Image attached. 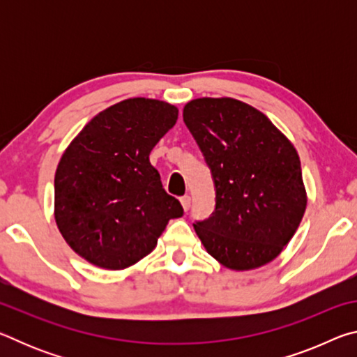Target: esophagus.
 Masks as SVG:
<instances>
[{
  "mask_svg": "<svg viewBox=\"0 0 357 357\" xmlns=\"http://www.w3.org/2000/svg\"><path fill=\"white\" fill-rule=\"evenodd\" d=\"M181 204H183L184 211L189 209V208H190V197H189V195H184V197H181Z\"/></svg>",
  "mask_w": 357,
  "mask_h": 357,
  "instance_id": "obj_1",
  "label": "esophagus"
}]
</instances>
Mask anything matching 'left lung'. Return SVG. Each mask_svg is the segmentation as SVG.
Instances as JSON below:
<instances>
[{"label":"left lung","mask_w":357,"mask_h":357,"mask_svg":"<svg viewBox=\"0 0 357 357\" xmlns=\"http://www.w3.org/2000/svg\"><path fill=\"white\" fill-rule=\"evenodd\" d=\"M183 118L215 185L214 213L193 223L204 249L233 271L271 263L305 213L298 151L266 114L231 98L193 99Z\"/></svg>","instance_id":"1"}]
</instances>
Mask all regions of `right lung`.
Returning <instances> with one entry per match:
<instances>
[{"label":"right lung","instance_id":"obj_1","mask_svg":"<svg viewBox=\"0 0 357 357\" xmlns=\"http://www.w3.org/2000/svg\"><path fill=\"white\" fill-rule=\"evenodd\" d=\"M176 119L168 102L126 99L96 114L66 148L55 173V220L86 261L129 268L154 250L168 220L184 214L149 162Z\"/></svg>","mask_w":357,"mask_h":357}]
</instances>
